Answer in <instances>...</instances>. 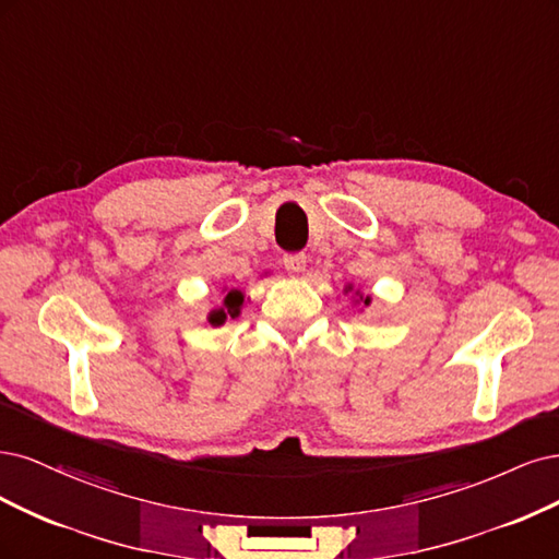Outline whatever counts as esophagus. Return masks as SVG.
Masks as SVG:
<instances>
[{"instance_id":"esophagus-1","label":"esophagus","mask_w":559,"mask_h":559,"mask_svg":"<svg viewBox=\"0 0 559 559\" xmlns=\"http://www.w3.org/2000/svg\"><path fill=\"white\" fill-rule=\"evenodd\" d=\"M283 264H285V272L290 276H301L304 269H306V255H301V253L285 255Z\"/></svg>"}]
</instances>
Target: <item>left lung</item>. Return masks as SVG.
<instances>
[{
    "instance_id": "left-lung-1",
    "label": "left lung",
    "mask_w": 559,
    "mask_h": 559,
    "mask_svg": "<svg viewBox=\"0 0 559 559\" xmlns=\"http://www.w3.org/2000/svg\"><path fill=\"white\" fill-rule=\"evenodd\" d=\"M344 295H353L350 297L353 306H359V311H365V309H369V306H371V295H365L362 290H355L353 283L344 285Z\"/></svg>"
}]
</instances>
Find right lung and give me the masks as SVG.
<instances>
[{"mask_svg":"<svg viewBox=\"0 0 559 559\" xmlns=\"http://www.w3.org/2000/svg\"><path fill=\"white\" fill-rule=\"evenodd\" d=\"M266 274L269 272H264L262 276H266ZM223 293H225V297H223L221 306H215V309L209 311V316H206V322H209V325H213V328L225 325L227 318H239L243 304L250 301L246 297V293L239 290V287H229V290H227V287H223Z\"/></svg>","mask_w":559,"mask_h":559,"instance_id":"obj_1","label":"right lung"}]
</instances>
